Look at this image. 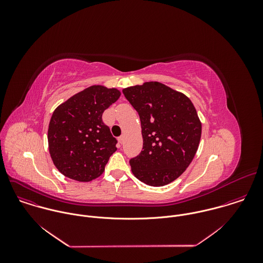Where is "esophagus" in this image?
<instances>
[{
    "instance_id": "34e87169",
    "label": "esophagus",
    "mask_w": 263,
    "mask_h": 263,
    "mask_svg": "<svg viewBox=\"0 0 263 263\" xmlns=\"http://www.w3.org/2000/svg\"><path fill=\"white\" fill-rule=\"evenodd\" d=\"M118 143H119L120 145H122V143H123V137H119V138H118Z\"/></svg>"
}]
</instances>
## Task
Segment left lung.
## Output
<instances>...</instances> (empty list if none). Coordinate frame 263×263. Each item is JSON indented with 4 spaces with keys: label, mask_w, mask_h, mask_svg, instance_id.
<instances>
[{
    "label": "left lung",
    "mask_w": 263,
    "mask_h": 263,
    "mask_svg": "<svg viewBox=\"0 0 263 263\" xmlns=\"http://www.w3.org/2000/svg\"><path fill=\"white\" fill-rule=\"evenodd\" d=\"M138 111L143 151L129 160L133 174L151 186H163L178 178L197 151L201 123L184 94L159 82L122 90Z\"/></svg>",
    "instance_id": "left-lung-1"
}]
</instances>
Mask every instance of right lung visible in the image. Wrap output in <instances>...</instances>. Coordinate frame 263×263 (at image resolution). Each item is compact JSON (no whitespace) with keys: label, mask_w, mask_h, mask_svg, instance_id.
Returning <instances> with one entry per match:
<instances>
[{"label":"right lung","mask_w":263,"mask_h":263,"mask_svg":"<svg viewBox=\"0 0 263 263\" xmlns=\"http://www.w3.org/2000/svg\"><path fill=\"white\" fill-rule=\"evenodd\" d=\"M120 96L117 89L91 86L68 99L52 113L48 149L54 166L65 176L81 182L99 177L117 141L102 114Z\"/></svg>","instance_id":"add662e5"}]
</instances>
